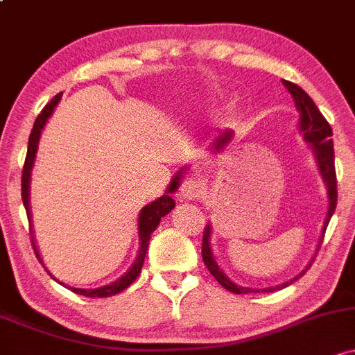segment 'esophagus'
I'll return each instance as SVG.
<instances>
[{
	"mask_svg": "<svg viewBox=\"0 0 355 355\" xmlns=\"http://www.w3.org/2000/svg\"><path fill=\"white\" fill-rule=\"evenodd\" d=\"M181 196L186 198V200H194V198L200 196L203 193V186L200 184V181H196L194 178H188L184 182L181 184Z\"/></svg>",
	"mask_w": 355,
	"mask_h": 355,
	"instance_id": "esophagus-1",
	"label": "esophagus"
}]
</instances>
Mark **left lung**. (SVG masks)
<instances>
[{"label":"left lung","instance_id":"obj_1","mask_svg":"<svg viewBox=\"0 0 355 355\" xmlns=\"http://www.w3.org/2000/svg\"><path fill=\"white\" fill-rule=\"evenodd\" d=\"M283 85L288 87L289 94H291L293 100H295L296 110H298V113H300L298 130L301 135H303L304 142L310 144V148H311V152H313L316 167H318L320 176H322L323 182H325L327 196H329V207H327L325 222H323L322 234H320L318 245H316V250H318L320 243H322V240H323V235H325L327 227H329L331 215H334V211H335V207H337V176H335L334 140H331V128H330L329 121L323 118L322 113H320V110L316 108L313 100H311V98L308 96V94L304 93L300 86L293 85V83H289V81H284V79H283ZM232 137H234V132L232 130L222 132L218 137H216L215 142L211 144V148H209V150H211L213 154H218V152H222L225 146H228V142L232 140ZM184 169H188V167L184 166L181 171H184ZM211 235H213V227H211V223H208L207 227H205L203 247H201L203 261H205V264H207L209 272L215 276V279L218 281V283L222 284L225 289H228L230 293H235V295L279 291V289H283V288H286V286L295 283L296 279H300V277L303 276L308 269H310L311 262H313V259H311V261L306 264V268L301 270L300 274H296L293 279L286 281V283H283V284L270 286V288H262V289L249 288V286H240L237 283H234V281H232L230 277L225 274V270L220 268L218 262L215 261V255H213V249H211Z\"/></svg>","mask_w":355,"mask_h":355}]
</instances>
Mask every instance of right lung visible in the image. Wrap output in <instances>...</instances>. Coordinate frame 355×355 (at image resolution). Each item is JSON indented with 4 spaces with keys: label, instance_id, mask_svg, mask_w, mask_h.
<instances>
[{
    "label": "right lung",
    "instance_id": "right-lung-1",
    "mask_svg": "<svg viewBox=\"0 0 355 355\" xmlns=\"http://www.w3.org/2000/svg\"><path fill=\"white\" fill-rule=\"evenodd\" d=\"M60 98H62V93H59L57 96L52 98V101L49 103L44 110H42V113L37 116L35 123H33L32 133H30V139H28V150H26L24 174H21V198H24V205H25L26 215H28L30 223H32V211H30V181H32V169H33V164H35L37 148H39L42 130H44L45 125H47V121H49V118H51L52 113H54L55 106L59 105ZM181 179H182V174L178 173L176 176L173 178V181L169 182L166 193H164L161 198H157V200L146 205V207L140 209L139 225H137V227H139V250H137V257H135V261H133V264L130 266V269H128L123 276L118 277V279L113 281V283L101 286V288L83 289V288H72V286H67V288L72 289L74 293H78V295L89 296V298H108V296L118 295V293H121L123 289H127L128 286H130L133 281L137 279V276L140 274V270H142L144 261H146L148 240H150V234L155 230V228H157V225H159V222H161L162 216H166L167 213L174 208V205H176L171 194L178 191L179 184H181ZM30 234H32V245H33V249H35V254L39 255L40 262L44 264V261H42V257L39 254V249H37L35 237H33V230L30 232ZM45 270L51 274V270H49L47 268H45ZM51 277L52 279H55L52 274H51ZM57 283H60V281H57ZM60 284H64V283H60Z\"/></svg>",
    "mask_w": 355,
    "mask_h": 355
}]
</instances>
